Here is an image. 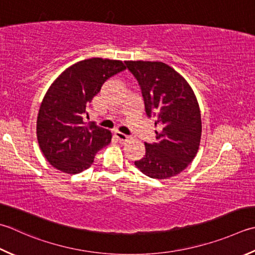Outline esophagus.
Wrapping results in <instances>:
<instances>
[{"instance_id":"1","label":"esophagus","mask_w":255,"mask_h":255,"mask_svg":"<svg viewBox=\"0 0 255 255\" xmlns=\"http://www.w3.org/2000/svg\"><path fill=\"white\" fill-rule=\"evenodd\" d=\"M115 136L117 137V139L119 141H127L130 139V137L127 136V134H125L124 132H121V131H117L116 133H115Z\"/></svg>"}]
</instances>
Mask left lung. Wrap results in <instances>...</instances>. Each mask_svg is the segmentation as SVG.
<instances>
[{
    "mask_svg": "<svg viewBox=\"0 0 255 255\" xmlns=\"http://www.w3.org/2000/svg\"><path fill=\"white\" fill-rule=\"evenodd\" d=\"M137 78L148 117H157V141L144 142L146 154L136 167L153 179H168L192 162L201 140V114L196 95L188 82L162 62L127 61Z\"/></svg>",
    "mask_w": 255,
    "mask_h": 255,
    "instance_id": "left-lung-1",
    "label": "left lung"
}]
</instances>
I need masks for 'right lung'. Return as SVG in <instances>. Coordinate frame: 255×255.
<instances>
[{
  "label": "right lung",
  "mask_w": 255,
  "mask_h": 255,
  "mask_svg": "<svg viewBox=\"0 0 255 255\" xmlns=\"http://www.w3.org/2000/svg\"><path fill=\"white\" fill-rule=\"evenodd\" d=\"M126 69L122 61L88 58L73 64L55 79L39 107V148L57 170L76 174L92 166L96 153L112 141V132L83 121V114L103 84Z\"/></svg>",
  "instance_id": "obj_1"
}]
</instances>
